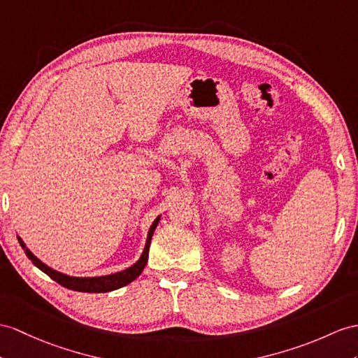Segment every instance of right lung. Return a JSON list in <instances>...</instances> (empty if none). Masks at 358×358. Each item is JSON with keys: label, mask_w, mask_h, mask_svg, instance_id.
Listing matches in <instances>:
<instances>
[{"label": "right lung", "mask_w": 358, "mask_h": 358, "mask_svg": "<svg viewBox=\"0 0 358 358\" xmlns=\"http://www.w3.org/2000/svg\"><path fill=\"white\" fill-rule=\"evenodd\" d=\"M159 222V217L153 222V224L150 226V231L149 235H147V243H145V248L141 258H139L136 263L129 267L123 272H118V273H112V275H106V276H95V278H76V276H68L64 273H59L56 270L50 268L48 266H45L39 261L36 257H34L31 252L25 248L24 241L18 237L20 240V245L21 248L25 250V255H27L33 264L36 266L38 268H41L43 273H47L51 280H55L57 284H60L62 287H66L69 290H74V292H85V293H106V292H112V290H117L120 287H123L129 282H132L134 280L141 275V272L144 270L145 264H147V258H149V248H150V241L153 237V232L156 229V226H158Z\"/></svg>", "instance_id": "obj_1"}]
</instances>
